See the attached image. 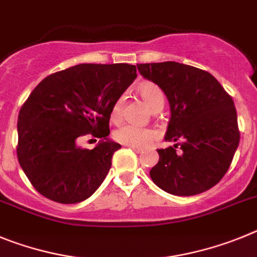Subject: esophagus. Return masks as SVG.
<instances>
[{
    "label": "esophagus",
    "mask_w": 257,
    "mask_h": 257,
    "mask_svg": "<svg viewBox=\"0 0 257 257\" xmlns=\"http://www.w3.org/2000/svg\"><path fill=\"white\" fill-rule=\"evenodd\" d=\"M126 147H129V149L133 150L136 154H141V152H142V149H138V147H133V146H126Z\"/></svg>",
    "instance_id": "esophagus-1"
}]
</instances>
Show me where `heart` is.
<instances>
[{
  "instance_id": "obj_1",
  "label": "heart",
  "mask_w": 257,
  "mask_h": 257,
  "mask_svg": "<svg viewBox=\"0 0 257 257\" xmlns=\"http://www.w3.org/2000/svg\"><path fill=\"white\" fill-rule=\"evenodd\" d=\"M138 94L143 100V102L151 108L152 111H157L161 110L165 105V92L155 84L154 82H143L138 87ZM124 106V97H119L112 103L111 107V119L114 121H117L121 116V111H123ZM114 137L117 142L123 143L125 146H133V147H138V149H143L147 147L150 143L154 142L157 138V133L154 129L149 128H140V126H134L131 124L120 126L116 129L114 133Z\"/></svg>"
}]
</instances>
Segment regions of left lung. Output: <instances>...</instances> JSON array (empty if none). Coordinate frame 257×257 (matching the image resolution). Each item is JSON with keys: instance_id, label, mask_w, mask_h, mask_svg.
Returning <instances> with one entry per match:
<instances>
[{"instance_id": "left-lung-1", "label": "left lung", "mask_w": 257, "mask_h": 257, "mask_svg": "<svg viewBox=\"0 0 257 257\" xmlns=\"http://www.w3.org/2000/svg\"><path fill=\"white\" fill-rule=\"evenodd\" d=\"M138 71L165 92L172 117L150 170L157 187L175 196H195L218 184L239 143L233 98L211 74L179 62L138 64Z\"/></svg>"}]
</instances>
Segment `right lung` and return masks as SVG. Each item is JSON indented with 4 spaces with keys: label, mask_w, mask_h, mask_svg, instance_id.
I'll use <instances>...</instances> for the list:
<instances>
[{
    "label": "right lung",
    "mask_w": 257,
    "mask_h": 257,
    "mask_svg": "<svg viewBox=\"0 0 257 257\" xmlns=\"http://www.w3.org/2000/svg\"><path fill=\"white\" fill-rule=\"evenodd\" d=\"M137 78L129 64H79L46 77L18 117V160L32 186L59 203L93 195L111 168L119 143L107 138L112 103ZM103 140L93 150L83 135Z\"/></svg>",
    "instance_id": "obj_1"
}]
</instances>
